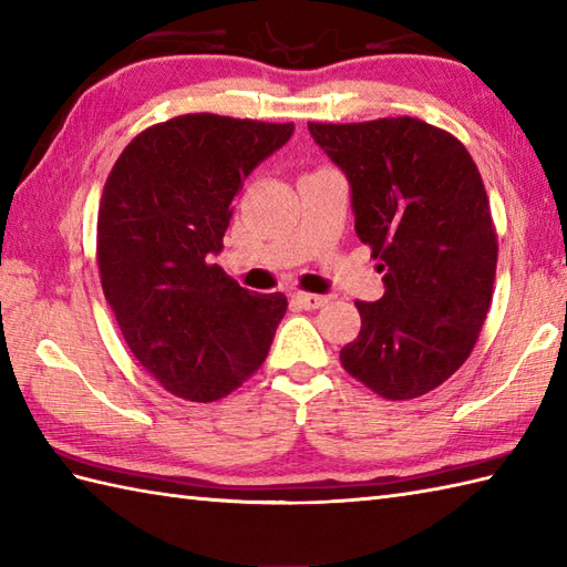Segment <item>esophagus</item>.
Returning <instances> with one entry per match:
<instances>
[{"mask_svg": "<svg viewBox=\"0 0 567 567\" xmlns=\"http://www.w3.org/2000/svg\"><path fill=\"white\" fill-rule=\"evenodd\" d=\"M295 302H297L299 307H305V309H321L323 305H329V297L311 295V292H297V295H295Z\"/></svg>", "mask_w": 567, "mask_h": 567, "instance_id": "34e87169", "label": "esophagus"}]
</instances>
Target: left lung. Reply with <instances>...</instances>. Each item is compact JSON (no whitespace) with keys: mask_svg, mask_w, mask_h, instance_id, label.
<instances>
[{"mask_svg":"<svg viewBox=\"0 0 567 567\" xmlns=\"http://www.w3.org/2000/svg\"><path fill=\"white\" fill-rule=\"evenodd\" d=\"M309 134L351 183L355 234L384 270L382 299L355 302L341 365L384 400H414L465 363L487 319L497 231L483 177L461 141L414 116Z\"/></svg>","mask_w":567,"mask_h":567,"instance_id":"1","label":"left lung"}]
</instances>
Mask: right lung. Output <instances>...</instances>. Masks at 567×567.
<instances>
[{
	"instance_id": "1",
	"label": "right lung",
	"mask_w": 567,
	"mask_h": 567,
	"mask_svg": "<svg viewBox=\"0 0 567 567\" xmlns=\"http://www.w3.org/2000/svg\"><path fill=\"white\" fill-rule=\"evenodd\" d=\"M295 124L183 114L148 126L118 155L97 216L106 302L131 353L163 388L216 402L262 363L287 311L209 262L231 202Z\"/></svg>"
}]
</instances>
